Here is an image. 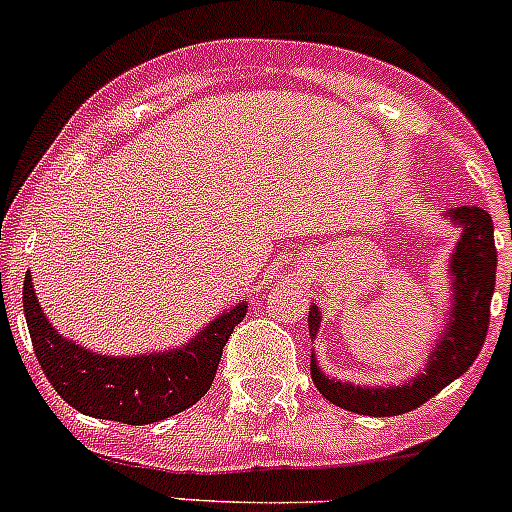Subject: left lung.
Segmentation results:
<instances>
[{
  "instance_id": "left-lung-1",
  "label": "left lung",
  "mask_w": 512,
  "mask_h": 512,
  "mask_svg": "<svg viewBox=\"0 0 512 512\" xmlns=\"http://www.w3.org/2000/svg\"><path fill=\"white\" fill-rule=\"evenodd\" d=\"M451 218L463 225L461 242L453 252V314L451 327L443 334L441 344L433 352V361L426 374H421L409 386H391V389H361V386L332 381L317 369L312 361V379L317 389L332 404L364 416H396L414 411L428 399L446 389L453 379L466 374L473 361L478 359L485 344L490 322V299L495 289V272H498V250L493 240V218L485 210L458 208ZM319 312L312 304L309 312V334H317Z\"/></svg>"
}]
</instances>
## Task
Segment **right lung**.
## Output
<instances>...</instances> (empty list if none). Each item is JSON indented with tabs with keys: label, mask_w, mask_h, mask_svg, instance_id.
Here are the masks:
<instances>
[{
	"label": "right lung",
	"mask_w": 512,
	"mask_h": 512,
	"mask_svg": "<svg viewBox=\"0 0 512 512\" xmlns=\"http://www.w3.org/2000/svg\"><path fill=\"white\" fill-rule=\"evenodd\" d=\"M22 299L36 361L56 394L81 414L128 426L163 421L198 404L213 386L232 329L247 312L240 302L178 352L116 359L86 352L59 337L44 319L29 275Z\"/></svg>",
	"instance_id": "obj_1"
}]
</instances>
